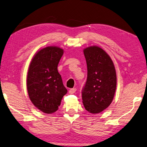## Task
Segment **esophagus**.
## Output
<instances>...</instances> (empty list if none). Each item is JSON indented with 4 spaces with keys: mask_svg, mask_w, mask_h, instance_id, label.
Segmentation results:
<instances>
[{
    "mask_svg": "<svg viewBox=\"0 0 147 147\" xmlns=\"http://www.w3.org/2000/svg\"><path fill=\"white\" fill-rule=\"evenodd\" d=\"M76 90H77V89L76 88H71V89H69V94H74L75 93V92H76Z\"/></svg>",
    "mask_w": 147,
    "mask_h": 147,
    "instance_id": "1",
    "label": "esophagus"
}]
</instances>
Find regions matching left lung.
Segmentation results:
<instances>
[{
    "label": "left lung",
    "mask_w": 147,
    "mask_h": 147,
    "mask_svg": "<svg viewBox=\"0 0 147 147\" xmlns=\"http://www.w3.org/2000/svg\"><path fill=\"white\" fill-rule=\"evenodd\" d=\"M83 52L88 74L82 90V99L87 111L97 114L112 102L116 89V72L111 58L102 48L90 46Z\"/></svg>",
    "instance_id": "obj_1"
}]
</instances>
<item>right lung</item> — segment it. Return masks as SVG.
Wrapping results in <instances>:
<instances>
[{
	"instance_id": "obj_1",
	"label": "right lung",
	"mask_w": 147,
	"mask_h": 147,
	"mask_svg": "<svg viewBox=\"0 0 147 147\" xmlns=\"http://www.w3.org/2000/svg\"><path fill=\"white\" fill-rule=\"evenodd\" d=\"M64 51L57 46L41 49L33 56L27 76V90L32 103L46 114L58 110L67 93L57 70Z\"/></svg>"
}]
</instances>
